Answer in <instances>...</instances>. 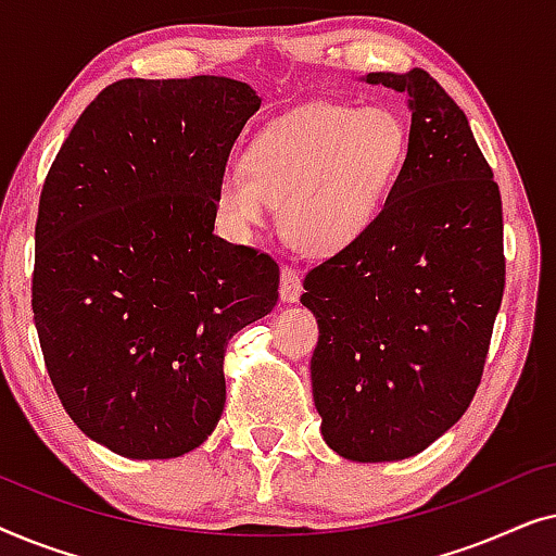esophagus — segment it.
Returning a JSON list of instances; mask_svg holds the SVG:
<instances>
[{
  "label": "esophagus",
  "mask_w": 556,
  "mask_h": 556,
  "mask_svg": "<svg viewBox=\"0 0 556 556\" xmlns=\"http://www.w3.org/2000/svg\"><path fill=\"white\" fill-rule=\"evenodd\" d=\"M301 293H303L301 276L293 268L283 265V268H280V301L295 303L301 299Z\"/></svg>",
  "instance_id": "1"
}]
</instances>
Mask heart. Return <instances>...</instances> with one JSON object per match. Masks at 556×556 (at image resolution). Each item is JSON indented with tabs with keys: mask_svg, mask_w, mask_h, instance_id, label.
<instances>
[{
	"mask_svg": "<svg viewBox=\"0 0 556 556\" xmlns=\"http://www.w3.org/2000/svg\"><path fill=\"white\" fill-rule=\"evenodd\" d=\"M409 131L390 109L314 101L270 118L217 181L215 207L240 238H253L280 204L295 245L333 255L367 235L407 162Z\"/></svg>",
	"mask_w": 556,
	"mask_h": 556,
	"instance_id": "obj_1",
	"label": "heart"
}]
</instances>
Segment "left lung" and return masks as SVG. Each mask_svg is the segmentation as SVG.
Instances as JSON below:
<instances>
[{
	"instance_id": "obj_1",
	"label": "left lung",
	"mask_w": 556,
	"mask_h": 556,
	"mask_svg": "<svg viewBox=\"0 0 556 556\" xmlns=\"http://www.w3.org/2000/svg\"><path fill=\"white\" fill-rule=\"evenodd\" d=\"M407 96V162L377 225L308 270L311 384L331 451L356 463L425 451L481 384L506 283L504 217L466 113L430 73H369Z\"/></svg>"
}]
</instances>
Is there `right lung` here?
Segmentation results:
<instances>
[{"instance_id":"add662e5","label":"right lung","mask_w":556,"mask_h":556,"mask_svg":"<svg viewBox=\"0 0 556 556\" xmlns=\"http://www.w3.org/2000/svg\"><path fill=\"white\" fill-rule=\"evenodd\" d=\"M261 98L223 75L126 78L80 113L42 185L33 314L65 413L134 460L217 428L227 341L278 303L270 255L215 235V189Z\"/></svg>"}]
</instances>
